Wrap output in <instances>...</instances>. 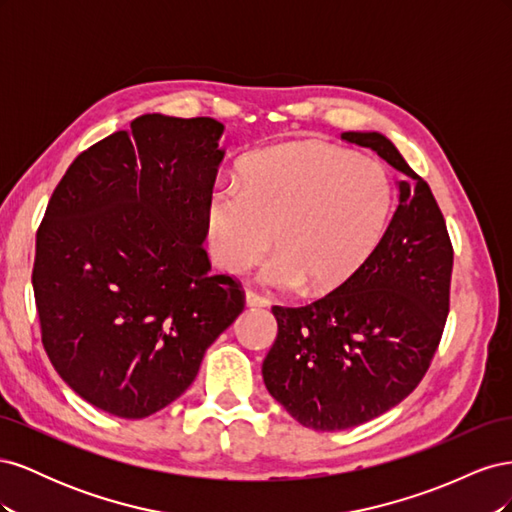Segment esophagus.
Wrapping results in <instances>:
<instances>
[{
  "label": "esophagus",
  "instance_id": "1",
  "mask_svg": "<svg viewBox=\"0 0 512 512\" xmlns=\"http://www.w3.org/2000/svg\"><path fill=\"white\" fill-rule=\"evenodd\" d=\"M245 305L247 307H267L269 299L262 297V294H258L254 290H245Z\"/></svg>",
  "mask_w": 512,
  "mask_h": 512
}]
</instances>
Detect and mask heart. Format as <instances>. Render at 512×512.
<instances>
[{"label": "heart", "instance_id": "b5f03b06", "mask_svg": "<svg viewBox=\"0 0 512 512\" xmlns=\"http://www.w3.org/2000/svg\"><path fill=\"white\" fill-rule=\"evenodd\" d=\"M393 203L384 166L318 141L260 149L241 164L237 188H213L205 205L215 265L239 275L260 269L275 290L316 292L346 284L380 241Z\"/></svg>", "mask_w": 512, "mask_h": 512}]
</instances>
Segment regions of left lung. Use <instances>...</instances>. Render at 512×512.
<instances>
[{
  "label": "left lung",
  "mask_w": 512,
  "mask_h": 512,
  "mask_svg": "<svg viewBox=\"0 0 512 512\" xmlns=\"http://www.w3.org/2000/svg\"><path fill=\"white\" fill-rule=\"evenodd\" d=\"M401 177L397 209L350 280L303 307L273 305L277 339L262 363L267 391L316 431L350 429L406 399L448 316L453 247L429 185L380 132H344Z\"/></svg>",
  "instance_id": "left-lung-1"
}]
</instances>
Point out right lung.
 I'll list each match as a JSON object with an SVG mask.
<instances>
[{
    "label": "right lung",
    "mask_w": 512,
    "mask_h": 512,
    "mask_svg": "<svg viewBox=\"0 0 512 512\" xmlns=\"http://www.w3.org/2000/svg\"><path fill=\"white\" fill-rule=\"evenodd\" d=\"M83 151L36 237L42 344L70 389L121 418L166 408L243 312L211 275L205 205L224 160V123L141 115Z\"/></svg>",
    "instance_id": "obj_1"
}]
</instances>
